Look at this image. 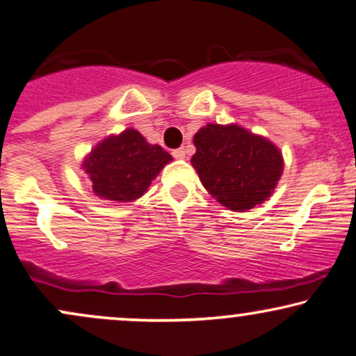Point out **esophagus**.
I'll use <instances>...</instances> for the list:
<instances>
[{"mask_svg": "<svg viewBox=\"0 0 356 356\" xmlns=\"http://www.w3.org/2000/svg\"><path fill=\"white\" fill-rule=\"evenodd\" d=\"M172 156L175 157V159H186V156H187V151H186V147H179V149H174V151H172Z\"/></svg>", "mask_w": 356, "mask_h": 356, "instance_id": "obj_1", "label": "esophagus"}]
</instances>
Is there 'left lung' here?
<instances>
[{"instance_id": "1", "label": "left lung", "mask_w": 356, "mask_h": 356, "mask_svg": "<svg viewBox=\"0 0 356 356\" xmlns=\"http://www.w3.org/2000/svg\"><path fill=\"white\" fill-rule=\"evenodd\" d=\"M191 164L209 194L230 211L245 212L267 200L284 169L270 140L241 126L207 124L194 136Z\"/></svg>"}]
</instances>
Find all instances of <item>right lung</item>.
I'll return each instance as SVG.
<instances>
[{
	"mask_svg": "<svg viewBox=\"0 0 356 356\" xmlns=\"http://www.w3.org/2000/svg\"><path fill=\"white\" fill-rule=\"evenodd\" d=\"M172 156L161 145H152L136 129L111 136L86 157L84 170L94 194L106 200L131 202L147 191L156 175Z\"/></svg>",
	"mask_w": 356,
	"mask_h": 356,
	"instance_id": "obj_1",
	"label": "right lung"
}]
</instances>
